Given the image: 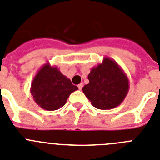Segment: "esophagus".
<instances>
[{
    "instance_id": "esophagus-1",
    "label": "esophagus",
    "mask_w": 160,
    "mask_h": 160,
    "mask_svg": "<svg viewBox=\"0 0 160 160\" xmlns=\"http://www.w3.org/2000/svg\"><path fill=\"white\" fill-rule=\"evenodd\" d=\"M82 87H83V84H82V83H80L79 85H78V89H79V90H82Z\"/></svg>"
}]
</instances>
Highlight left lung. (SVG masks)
<instances>
[{"mask_svg":"<svg viewBox=\"0 0 160 160\" xmlns=\"http://www.w3.org/2000/svg\"><path fill=\"white\" fill-rule=\"evenodd\" d=\"M89 83L83 93L94 107L109 110L119 106L129 89V79L114 60L104 57L102 63L93 67L88 74Z\"/></svg>","mask_w":160,"mask_h":160,"instance_id":"left-lung-1","label":"left lung"}]
</instances>
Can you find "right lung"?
I'll use <instances>...</instances> for the list:
<instances>
[{
	"label": "right lung",
	"instance_id": "1",
	"mask_svg": "<svg viewBox=\"0 0 160 160\" xmlns=\"http://www.w3.org/2000/svg\"><path fill=\"white\" fill-rule=\"evenodd\" d=\"M78 89L57 66L46 63L34 78L30 91L39 107L54 111L63 107L70 94Z\"/></svg>",
	"mask_w": 160,
	"mask_h": 160
}]
</instances>
